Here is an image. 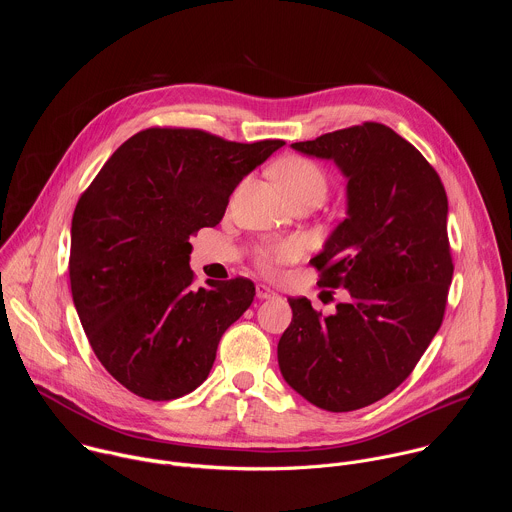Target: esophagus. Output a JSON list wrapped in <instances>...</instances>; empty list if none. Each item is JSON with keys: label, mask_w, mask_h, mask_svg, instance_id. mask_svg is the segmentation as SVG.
Segmentation results:
<instances>
[{"label": "esophagus", "mask_w": 512, "mask_h": 512, "mask_svg": "<svg viewBox=\"0 0 512 512\" xmlns=\"http://www.w3.org/2000/svg\"><path fill=\"white\" fill-rule=\"evenodd\" d=\"M257 298L259 300H271V298H275L277 294H275V289H271L269 285H265V283H257Z\"/></svg>", "instance_id": "1"}]
</instances>
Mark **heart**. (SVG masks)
Returning a JSON list of instances; mask_svg holds the SVG:
<instances>
[{"label":"heart","mask_w":512,"mask_h":512,"mask_svg":"<svg viewBox=\"0 0 512 512\" xmlns=\"http://www.w3.org/2000/svg\"><path fill=\"white\" fill-rule=\"evenodd\" d=\"M273 176L281 186V190L285 192L287 200L310 196L320 202L328 192L326 172L316 162L302 156H289L279 160L273 166ZM300 255H302V243L298 239H285V241L259 247L255 253V261L263 271L275 273L277 267L294 263Z\"/></svg>","instance_id":"b5f03b06"}]
</instances>
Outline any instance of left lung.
<instances>
[{"instance_id": "left-lung-1", "label": "left lung", "mask_w": 512, "mask_h": 512, "mask_svg": "<svg viewBox=\"0 0 512 512\" xmlns=\"http://www.w3.org/2000/svg\"><path fill=\"white\" fill-rule=\"evenodd\" d=\"M346 176L348 210L310 263L346 304L322 316L308 298L277 344L285 383L312 405L342 413L395 391L440 330L454 263L448 196L429 162L375 121L291 143Z\"/></svg>"}]
</instances>
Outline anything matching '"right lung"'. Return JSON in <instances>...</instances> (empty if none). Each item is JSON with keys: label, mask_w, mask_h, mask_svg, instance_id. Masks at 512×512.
<instances>
[{"label": "right lung", "mask_w": 512, "mask_h": 512, "mask_svg": "<svg viewBox=\"0 0 512 512\" xmlns=\"http://www.w3.org/2000/svg\"><path fill=\"white\" fill-rule=\"evenodd\" d=\"M281 145L150 127L119 145L81 194L70 227L72 302L93 352L131 393L170 401L206 381L255 285L235 277L194 287L188 239L221 223L239 182Z\"/></svg>", "instance_id": "add662e5"}]
</instances>
